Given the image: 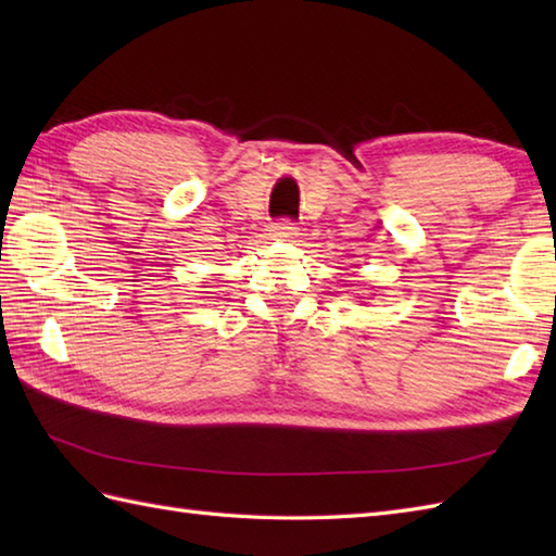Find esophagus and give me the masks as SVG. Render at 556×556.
<instances>
[{
	"instance_id": "esophagus-1",
	"label": "esophagus",
	"mask_w": 556,
	"mask_h": 556,
	"mask_svg": "<svg viewBox=\"0 0 556 556\" xmlns=\"http://www.w3.org/2000/svg\"><path fill=\"white\" fill-rule=\"evenodd\" d=\"M269 233H271V239L291 241L293 236H299V227H296V222H293V219H289V217H281V219H277L275 224H271Z\"/></svg>"
}]
</instances>
